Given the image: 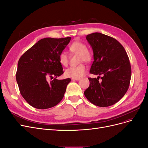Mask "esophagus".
Listing matches in <instances>:
<instances>
[{
    "mask_svg": "<svg viewBox=\"0 0 148 148\" xmlns=\"http://www.w3.org/2000/svg\"><path fill=\"white\" fill-rule=\"evenodd\" d=\"M71 79L73 80V81H78V80L80 79V78H71Z\"/></svg>",
    "mask_w": 148,
    "mask_h": 148,
    "instance_id": "1",
    "label": "esophagus"
}]
</instances>
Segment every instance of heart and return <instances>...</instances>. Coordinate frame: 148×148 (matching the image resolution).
I'll return each mask as SVG.
<instances>
[{
    "mask_svg": "<svg viewBox=\"0 0 148 148\" xmlns=\"http://www.w3.org/2000/svg\"><path fill=\"white\" fill-rule=\"evenodd\" d=\"M71 52L79 54V59L81 62H89L92 60V54L87 50V47L85 44L80 41H75L69 47ZM59 62L60 64L66 66L69 64V57L66 53L62 51L59 53ZM86 68L84 64H80L77 66H71L65 71V75L68 77L79 78L83 77L86 73Z\"/></svg>",
    "mask_w": 148,
    "mask_h": 148,
    "instance_id": "heart-1",
    "label": "heart"
}]
</instances>
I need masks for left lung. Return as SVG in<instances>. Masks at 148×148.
Listing matches in <instances>:
<instances>
[{"label":"left lung","mask_w":148,"mask_h":148,"mask_svg":"<svg viewBox=\"0 0 148 148\" xmlns=\"http://www.w3.org/2000/svg\"><path fill=\"white\" fill-rule=\"evenodd\" d=\"M86 39L94 57L89 72L99 77L88 78L89 86L84 96L97 106L114 105L123 97L130 83L132 69L127 53L117 40L106 34L91 33ZM99 75L103 76L101 82Z\"/></svg>","instance_id":"8db88e82"}]
</instances>
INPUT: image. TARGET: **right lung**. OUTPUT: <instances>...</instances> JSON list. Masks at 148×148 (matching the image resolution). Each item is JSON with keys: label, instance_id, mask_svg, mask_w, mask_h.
Segmentation results:
<instances>
[{"label": "right lung", "instance_id": "right-lung-1", "mask_svg": "<svg viewBox=\"0 0 148 148\" xmlns=\"http://www.w3.org/2000/svg\"><path fill=\"white\" fill-rule=\"evenodd\" d=\"M70 40V37L42 39L20 58L16 82L21 96L34 108H51L63 99L71 79H56L64 73L59 56ZM49 77L55 78L49 82L47 79Z\"/></svg>", "mask_w": 148, "mask_h": 148}]
</instances>
